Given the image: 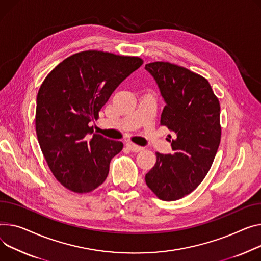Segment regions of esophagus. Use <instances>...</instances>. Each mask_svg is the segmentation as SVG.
Segmentation results:
<instances>
[{
	"instance_id": "obj_1",
	"label": "esophagus",
	"mask_w": 261,
	"mask_h": 261,
	"mask_svg": "<svg viewBox=\"0 0 261 261\" xmlns=\"http://www.w3.org/2000/svg\"><path fill=\"white\" fill-rule=\"evenodd\" d=\"M126 146H127V148H128L130 151H132V152H140V151L143 150V147L137 146V145H135V144H133V143H130V142L127 143Z\"/></svg>"
}]
</instances>
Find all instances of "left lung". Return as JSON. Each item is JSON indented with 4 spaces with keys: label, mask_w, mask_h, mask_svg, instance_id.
<instances>
[{
    "label": "left lung",
    "mask_w": 261,
    "mask_h": 261,
    "mask_svg": "<svg viewBox=\"0 0 261 261\" xmlns=\"http://www.w3.org/2000/svg\"><path fill=\"white\" fill-rule=\"evenodd\" d=\"M145 68L166 102L161 125L176 135L172 154L156 153L145 179L160 199L177 200L199 186L213 164L221 136L219 100L209 82L187 68L168 62Z\"/></svg>",
    "instance_id": "obj_1"
}]
</instances>
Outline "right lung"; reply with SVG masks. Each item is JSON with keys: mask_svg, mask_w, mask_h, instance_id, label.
<instances>
[{"mask_svg": "<svg viewBox=\"0 0 261 261\" xmlns=\"http://www.w3.org/2000/svg\"><path fill=\"white\" fill-rule=\"evenodd\" d=\"M143 63L137 57L87 50L64 60L44 80L37 97L36 131L48 167L65 188L88 193L107 178L123 143L92 134L89 123Z\"/></svg>", "mask_w": 261, "mask_h": 261, "instance_id": "add662e5", "label": "right lung"}]
</instances>
